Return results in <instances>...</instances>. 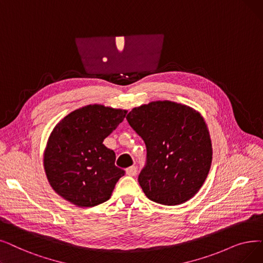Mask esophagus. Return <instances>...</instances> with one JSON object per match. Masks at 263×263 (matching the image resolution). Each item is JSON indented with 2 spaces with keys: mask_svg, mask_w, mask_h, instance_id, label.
Instances as JSON below:
<instances>
[{
  "mask_svg": "<svg viewBox=\"0 0 263 263\" xmlns=\"http://www.w3.org/2000/svg\"><path fill=\"white\" fill-rule=\"evenodd\" d=\"M125 173H127L129 176H135L136 173H138V168H136V166L132 165V166H130V167L125 170Z\"/></svg>",
  "mask_w": 263,
  "mask_h": 263,
  "instance_id": "1",
  "label": "esophagus"
}]
</instances>
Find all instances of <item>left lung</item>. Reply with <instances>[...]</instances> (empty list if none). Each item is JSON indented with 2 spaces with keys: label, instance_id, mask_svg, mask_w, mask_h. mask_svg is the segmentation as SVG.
<instances>
[{
  "label": "left lung",
  "instance_id": "obj_1",
  "mask_svg": "<svg viewBox=\"0 0 263 263\" xmlns=\"http://www.w3.org/2000/svg\"><path fill=\"white\" fill-rule=\"evenodd\" d=\"M127 120L146 145V165L139 175L146 197L163 205L190 200L206 179L213 158L201 114L175 102L156 101L134 107Z\"/></svg>",
  "mask_w": 263,
  "mask_h": 263
}]
</instances>
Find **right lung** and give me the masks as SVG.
Wrapping results in <instances>:
<instances>
[{
  "mask_svg": "<svg viewBox=\"0 0 263 263\" xmlns=\"http://www.w3.org/2000/svg\"><path fill=\"white\" fill-rule=\"evenodd\" d=\"M127 110L101 104L87 105L57 123L44 152V168L52 189L79 208L107 201L124 171L103 141Z\"/></svg>",
  "mask_w": 263,
  "mask_h": 263,
  "instance_id": "right-lung-1",
  "label": "right lung"
}]
</instances>
